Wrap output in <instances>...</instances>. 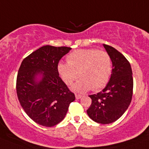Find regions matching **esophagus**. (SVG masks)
Here are the masks:
<instances>
[{"instance_id":"1","label":"esophagus","mask_w":149,"mask_h":149,"mask_svg":"<svg viewBox=\"0 0 149 149\" xmlns=\"http://www.w3.org/2000/svg\"><path fill=\"white\" fill-rule=\"evenodd\" d=\"M75 96H76V98L77 100H79V99H80V98H81V95H78V94H76V95H75Z\"/></svg>"}]
</instances>
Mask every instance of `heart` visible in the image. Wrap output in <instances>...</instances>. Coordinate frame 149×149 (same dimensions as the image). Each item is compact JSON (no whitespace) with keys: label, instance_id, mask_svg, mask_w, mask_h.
<instances>
[{"label":"heart","instance_id":"obj_1","mask_svg":"<svg viewBox=\"0 0 149 149\" xmlns=\"http://www.w3.org/2000/svg\"><path fill=\"white\" fill-rule=\"evenodd\" d=\"M68 63L60 62L57 71L62 80L72 86L75 92H85L92 89L97 91L108 83L112 71V61L109 54L96 49H78L67 57Z\"/></svg>","mask_w":149,"mask_h":149}]
</instances>
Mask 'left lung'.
<instances>
[{"label":"left lung","mask_w":149,"mask_h":149,"mask_svg":"<svg viewBox=\"0 0 149 149\" xmlns=\"http://www.w3.org/2000/svg\"><path fill=\"white\" fill-rule=\"evenodd\" d=\"M112 61L109 81L102 92L89 95L92 104L86 111L97 123L111 124L119 119L132 100L133 79L131 65L125 56L111 46L103 44Z\"/></svg>","instance_id":"obj_1"}]
</instances>
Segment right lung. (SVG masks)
<instances>
[{
	"instance_id": "1",
	"label": "right lung",
	"mask_w": 149,
	"mask_h": 149,
	"mask_svg": "<svg viewBox=\"0 0 149 149\" xmlns=\"http://www.w3.org/2000/svg\"><path fill=\"white\" fill-rule=\"evenodd\" d=\"M70 47L47 45L22 62L17 79V94L27 116L44 127H53L64 119L75 95L57 71L60 59Z\"/></svg>"
}]
</instances>
